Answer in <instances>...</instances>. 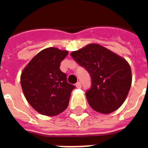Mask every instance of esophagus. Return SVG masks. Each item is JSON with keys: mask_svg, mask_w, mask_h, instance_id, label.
Wrapping results in <instances>:
<instances>
[{"mask_svg": "<svg viewBox=\"0 0 148 148\" xmlns=\"http://www.w3.org/2000/svg\"><path fill=\"white\" fill-rule=\"evenodd\" d=\"M75 86H76L77 88H81V83H80V82H78V83H75Z\"/></svg>", "mask_w": 148, "mask_h": 148, "instance_id": "esophagus-1", "label": "esophagus"}]
</instances>
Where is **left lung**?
I'll return each instance as SVG.
<instances>
[{
	"label": "left lung",
	"instance_id": "left-lung-1",
	"mask_svg": "<svg viewBox=\"0 0 148 148\" xmlns=\"http://www.w3.org/2000/svg\"><path fill=\"white\" fill-rule=\"evenodd\" d=\"M71 56L91 76L92 86L86 93L90 106L102 114H109L119 108L132 83L128 62L97 44H90L73 51Z\"/></svg>",
	"mask_w": 148,
	"mask_h": 148
}]
</instances>
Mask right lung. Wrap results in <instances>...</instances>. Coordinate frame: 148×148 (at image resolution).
Wrapping results in <instances>:
<instances>
[{
	"label": "right lung",
	"instance_id": "add662e5",
	"mask_svg": "<svg viewBox=\"0 0 148 148\" xmlns=\"http://www.w3.org/2000/svg\"><path fill=\"white\" fill-rule=\"evenodd\" d=\"M69 51L48 47L35 55L22 72L20 82L29 104L47 116H55L67 108L75 86L67 83L60 64Z\"/></svg>",
	"mask_w": 148,
	"mask_h": 148
}]
</instances>
